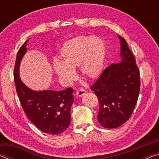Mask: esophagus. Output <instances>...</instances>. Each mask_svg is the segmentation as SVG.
<instances>
[{"label": "esophagus", "instance_id": "1", "mask_svg": "<svg viewBox=\"0 0 159 159\" xmlns=\"http://www.w3.org/2000/svg\"><path fill=\"white\" fill-rule=\"evenodd\" d=\"M85 93H86V90H85L84 89H80L77 91L76 95L79 97H82L84 95Z\"/></svg>", "mask_w": 159, "mask_h": 159}]
</instances>
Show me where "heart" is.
I'll use <instances>...</instances> for the list:
<instances>
[{
    "mask_svg": "<svg viewBox=\"0 0 159 159\" xmlns=\"http://www.w3.org/2000/svg\"><path fill=\"white\" fill-rule=\"evenodd\" d=\"M60 54L62 61H55L53 69L61 81L70 83L75 79L73 69L79 66L87 79H95L101 74L106 55L105 43L100 37L79 36L64 43Z\"/></svg>",
    "mask_w": 159,
    "mask_h": 159,
    "instance_id": "heart-1",
    "label": "heart"
}]
</instances>
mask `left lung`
<instances>
[{"label":"left lung","instance_id":"obj_1","mask_svg":"<svg viewBox=\"0 0 159 159\" xmlns=\"http://www.w3.org/2000/svg\"><path fill=\"white\" fill-rule=\"evenodd\" d=\"M118 38L121 60L107 67L90 86L99 103L98 120L106 128L119 127L130 118L140 88L135 58L125 40L120 36Z\"/></svg>","mask_w":159,"mask_h":159}]
</instances>
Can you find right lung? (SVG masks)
Masks as SVG:
<instances>
[{
    "mask_svg": "<svg viewBox=\"0 0 159 159\" xmlns=\"http://www.w3.org/2000/svg\"><path fill=\"white\" fill-rule=\"evenodd\" d=\"M28 40L20 47L16 57L14 80L17 95L26 116L40 130L59 134L71 122V107L74 102L71 88L61 91H34L24 84L19 76L20 61L26 52Z\"/></svg>",
    "mask_w": 159,
    "mask_h": 159,
    "instance_id": "add662e5",
    "label": "right lung"
}]
</instances>
